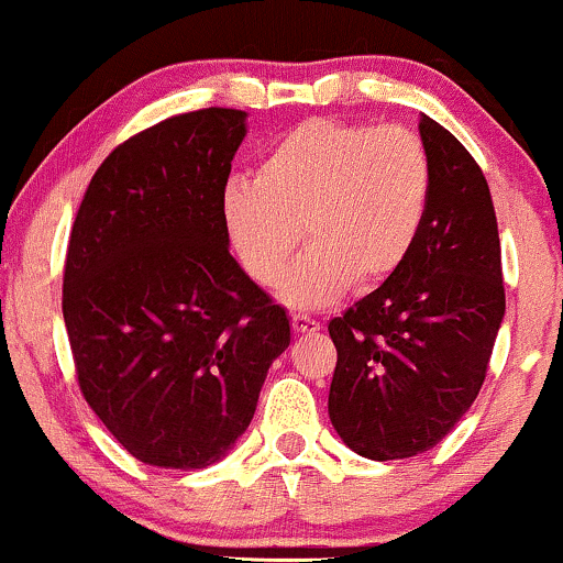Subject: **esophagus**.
Returning <instances> with one entry per match:
<instances>
[{
    "mask_svg": "<svg viewBox=\"0 0 563 563\" xmlns=\"http://www.w3.org/2000/svg\"><path fill=\"white\" fill-rule=\"evenodd\" d=\"M290 325H294V331L301 333V335L320 331V322L312 320V318H307V314H294V318H290Z\"/></svg>",
    "mask_w": 563,
    "mask_h": 563,
    "instance_id": "34e87169",
    "label": "esophagus"
}]
</instances>
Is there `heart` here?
<instances>
[{"instance_id":"b5f03b06","label":"heart","mask_w":563,"mask_h":563,"mask_svg":"<svg viewBox=\"0 0 563 563\" xmlns=\"http://www.w3.org/2000/svg\"><path fill=\"white\" fill-rule=\"evenodd\" d=\"M431 158L407 126L309 119L264 153L249 179H230L222 219L254 283H283V301L320 309L373 290L410 260L431 203Z\"/></svg>"}]
</instances>
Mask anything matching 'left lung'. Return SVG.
<instances>
[{"mask_svg": "<svg viewBox=\"0 0 563 563\" xmlns=\"http://www.w3.org/2000/svg\"><path fill=\"white\" fill-rule=\"evenodd\" d=\"M431 203L391 280L328 322L333 429L357 455L431 450L474 405L506 314L500 238L487 179L457 137L421 115Z\"/></svg>", "mask_w": 563, "mask_h": 563, "instance_id": "obj_1", "label": "left lung"}]
</instances>
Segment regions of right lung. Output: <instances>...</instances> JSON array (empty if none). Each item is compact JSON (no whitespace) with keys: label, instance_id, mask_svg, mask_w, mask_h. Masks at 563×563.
<instances>
[{"label":"right lung","instance_id":"1","mask_svg":"<svg viewBox=\"0 0 563 563\" xmlns=\"http://www.w3.org/2000/svg\"><path fill=\"white\" fill-rule=\"evenodd\" d=\"M245 113L203 108L121 142L76 211L63 318L79 389L129 455L206 468L249 429L286 309L238 267L222 219Z\"/></svg>","mask_w":563,"mask_h":563}]
</instances>
